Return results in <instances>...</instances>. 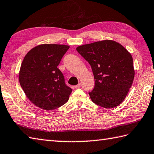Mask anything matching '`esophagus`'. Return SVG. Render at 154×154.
<instances>
[{"instance_id": "1", "label": "esophagus", "mask_w": 154, "mask_h": 154, "mask_svg": "<svg viewBox=\"0 0 154 154\" xmlns=\"http://www.w3.org/2000/svg\"><path fill=\"white\" fill-rule=\"evenodd\" d=\"M81 86H82V84H81V83H79V84H77V85H75V88H76V89H79V88H81Z\"/></svg>"}]
</instances>
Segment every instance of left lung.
<instances>
[{"instance_id": "obj_1", "label": "left lung", "mask_w": 154, "mask_h": 154, "mask_svg": "<svg viewBox=\"0 0 154 154\" xmlns=\"http://www.w3.org/2000/svg\"><path fill=\"white\" fill-rule=\"evenodd\" d=\"M76 49L93 71L95 86L89 92L91 101L105 108L121 104L135 77L133 58L128 50L110 40L85 44Z\"/></svg>"}]
</instances>
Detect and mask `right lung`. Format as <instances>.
Returning <instances> with one entry per match:
<instances>
[{"instance_id": "1", "label": "right lung", "mask_w": 154, "mask_h": 154, "mask_svg": "<svg viewBox=\"0 0 154 154\" xmlns=\"http://www.w3.org/2000/svg\"><path fill=\"white\" fill-rule=\"evenodd\" d=\"M69 48L63 44H40L24 57L19 83L27 98L38 108L52 110L68 101L72 89L65 84L57 66Z\"/></svg>"}]
</instances>
